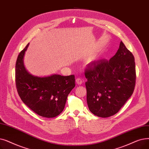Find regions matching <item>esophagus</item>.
Instances as JSON below:
<instances>
[{
    "label": "esophagus",
    "mask_w": 149,
    "mask_h": 149,
    "mask_svg": "<svg viewBox=\"0 0 149 149\" xmlns=\"http://www.w3.org/2000/svg\"><path fill=\"white\" fill-rule=\"evenodd\" d=\"M84 80L83 79H81V78H77V79H76V83L78 84V85H81V84H82L83 82H84Z\"/></svg>",
    "instance_id": "34e87169"
}]
</instances>
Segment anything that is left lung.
I'll use <instances>...</instances> for the list:
<instances>
[{
  "label": "left lung",
  "instance_id": "8db88e82",
  "mask_svg": "<svg viewBox=\"0 0 149 149\" xmlns=\"http://www.w3.org/2000/svg\"><path fill=\"white\" fill-rule=\"evenodd\" d=\"M85 75L90 111L99 117H109L117 113L133 94L136 81L134 56L121 41L110 60L88 64Z\"/></svg>",
  "mask_w": 149,
  "mask_h": 149
}]
</instances>
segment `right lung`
Instances as JSON below:
<instances>
[{
	"label": "right lung",
	"mask_w": 149,
	"mask_h": 149,
	"mask_svg": "<svg viewBox=\"0 0 149 149\" xmlns=\"http://www.w3.org/2000/svg\"><path fill=\"white\" fill-rule=\"evenodd\" d=\"M29 46V43L16 60L15 79L18 94L25 104L39 116L55 118L63 111L68 96L75 86V76L54 74L40 77L30 74L24 64Z\"/></svg>",
	"instance_id": "add662e5"
}]
</instances>
